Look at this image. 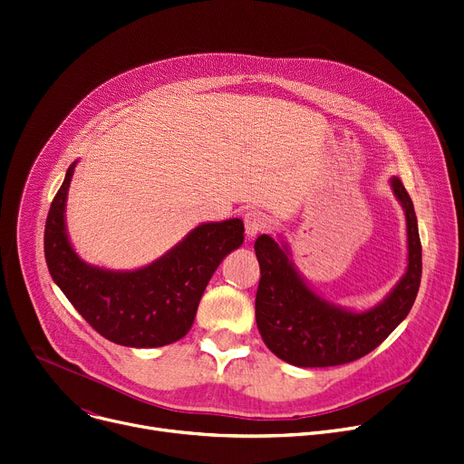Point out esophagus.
I'll use <instances>...</instances> for the list:
<instances>
[{"label":"esophagus","mask_w":464,"mask_h":464,"mask_svg":"<svg viewBox=\"0 0 464 464\" xmlns=\"http://www.w3.org/2000/svg\"><path fill=\"white\" fill-rule=\"evenodd\" d=\"M266 226H268V220L261 210L252 208L244 214V227H246V237L248 238H254L256 235L265 231Z\"/></svg>","instance_id":"esophagus-1"}]
</instances>
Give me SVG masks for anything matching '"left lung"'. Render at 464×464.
Segmentation results:
<instances>
[{"instance_id": "1", "label": "left lung", "mask_w": 464, "mask_h": 464, "mask_svg": "<svg viewBox=\"0 0 464 464\" xmlns=\"http://www.w3.org/2000/svg\"><path fill=\"white\" fill-rule=\"evenodd\" d=\"M392 188L405 207L409 266L390 296L365 314L337 310L304 284L284 248L268 235L256 240L261 280L256 321L265 345L298 367H330L354 362L377 349L403 321L421 282V242L411 196L399 177Z\"/></svg>"}]
</instances>
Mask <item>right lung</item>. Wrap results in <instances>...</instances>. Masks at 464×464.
<instances>
[{"label":"right lung","instance_id":"right-lung-1","mask_svg":"<svg viewBox=\"0 0 464 464\" xmlns=\"http://www.w3.org/2000/svg\"><path fill=\"white\" fill-rule=\"evenodd\" d=\"M74 164L57 190L44 226L50 276L76 312L102 337L125 347H162L187 335L214 270L244 240L238 218L203 224L152 265L110 272L85 265L65 231V199Z\"/></svg>","mask_w":464,"mask_h":464}]
</instances>
